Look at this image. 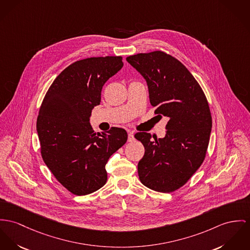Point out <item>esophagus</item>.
I'll use <instances>...</instances> for the list:
<instances>
[{
	"mask_svg": "<svg viewBox=\"0 0 250 250\" xmlns=\"http://www.w3.org/2000/svg\"><path fill=\"white\" fill-rule=\"evenodd\" d=\"M135 138L133 132H129V133H128V142H133Z\"/></svg>",
	"mask_w": 250,
	"mask_h": 250,
	"instance_id": "1",
	"label": "esophagus"
}]
</instances>
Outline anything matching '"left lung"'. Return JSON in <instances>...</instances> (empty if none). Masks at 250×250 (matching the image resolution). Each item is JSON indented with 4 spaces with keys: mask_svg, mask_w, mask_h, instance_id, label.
Masks as SVG:
<instances>
[{
    "mask_svg": "<svg viewBox=\"0 0 250 250\" xmlns=\"http://www.w3.org/2000/svg\"><path fill=\"white\" fill-rule=\"evenodd\" d=\"M126 61L146 79L155 114L168 119L164 138L135 134L145 146L138 164L140 181L155 191L172 192L191 178L206 158L212 127L207 97L188 69L171 55L153 51Z\"/></svg>",
    "mask_w": 250,
    "mask_h": 250,
    "instance_id": "obj_1",
    "label": "left lung"
}]
</instances>
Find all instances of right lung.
I'll return each instance as SVG.
<instances>
[{
    "instance_id": "obj_1",
    "label": "right lung",
    "mask_w": 250,
    "mask_h": 250,
    "mask_svg": "<svg viewBox=\"0 0 250 250\" xmlns=\"http://www.w3.org/2000/svg\"><path fill=\"white\" fill-rule=\"evenodd\" d=\"M121 56L80 60L58 76L48 88L37 118L42 160L59 183L75 195L104 187L109 157L127 141L124 128L96 133L89 124L101 103L105 82L123 67Z\"/></svg>"
}]
</instances>
